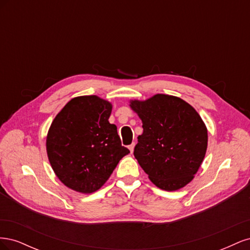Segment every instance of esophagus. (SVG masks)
<instances>
[{
  "label": "esophagus",
  "instance_id": "34e87169",
  "mask_svg": "<svg viewBox=\"0 0 250 250\" xmlns=\"http://www.w3.org/2000/svg\"><path fill=\"white\" fill-rule=\"evenodd\" d=\"M134 146H135V144H134V143H132V144H131V145H129V146H128V148H129V150H130V152H131V153L133 152V149H134Z\"/></svg>",
  "mask_w": 250,
  "mask_h": 250
}]
</instances>
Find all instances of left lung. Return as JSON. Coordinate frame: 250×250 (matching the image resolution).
<instances>
[{
	"mask_svg": "<svg viewBox=\"0 0 250 250\" xmlns=\"http://www.w3.org/2000/svg\"><path fill=\"white\" fill-rule=\"evenodd\" d=\"M130 107L143 123L133 154L149 179L165 191L187 186L206 156L208 129L199 113L175 96L157 94Z\"/></svg>",
	"mask_w": 250,
	"mask_h": 250,
	"instance_id": "8db88e82",
	"label": "left lung"
}]
</instances>
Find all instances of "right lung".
I'll return each mask as SVG.
<instances>
[{
	"mask_svg": "<svg viewBox=\"0 0 250 250\" xmlns=\"http://www.w3.org/2000/svg\"><path fill=\"white\" fill-rule=\"evenodd\" d=\"M112 105L98 96L73 98L53 120L47 153L53 171L72 190L89 194L106 183L121 158L117 126L108 122Z\"/></svg>",
	"mask_w": 250,
	"mask_h": 250,
	"instance_id": "add662e5",
	"label": "right lung"
}]
</instances>
